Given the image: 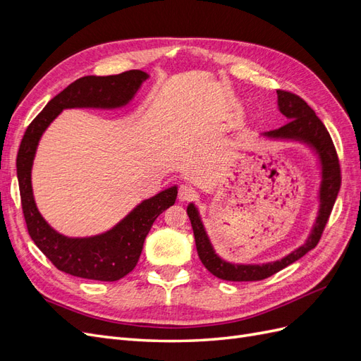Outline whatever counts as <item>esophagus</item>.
Masks as SVG:
<instances>
[{
  "mask_svg": "<svg viewBox=\"0 0 361 361\" xmlns=\"http://www.w3.org/2000/svg\"><path fill=\"white\" fill-rule=\"evenodd\" d=\"M195 195V190L191 187L190 183H182L179 187V192H178V199L179 202H188L191 200Z\"/></svg>",
  "mask_w": 361,
  "mask_h": 361,
  "instance_id": "esophagus-1",
  "label": "esophagus"
}]
</instances>
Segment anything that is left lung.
<instances>
[{
  "label": "left lung",
  "mask_w": 361,
  "mask_h": 361,
  "mask_svg": "<svg viewBox=\"0 0 361 361\" xmlns=\"http://www.w3.org/2000/svg\"><path fill=\"white\" fill-rule=\"evenodd\" d=\"M277 104L280 113L285 116L289 122L283 125L279 129L268 130L264 135L274 140H292L300 141L310 146L321 162V188H319V212L316 216V221L313 224L312 232L302 245L292 253L285 256L276 262H268V264L262 265H241V264H231L224 259H221L215 253V250L209 241L204 226L202 223L200 214L192 203L188 204L187 214L190 216V221L192 226L195 247H197V253L202 260L204 268L214 274L215 277L227 280V281H257L264 280L276 272L281 271L283 268L289 267L295 260L302 257L305 253H309L312 248L318 245L322 232L325 228L334 202L337 199V192L341 190V166H338V158L336 154V149L333 145V140L329 134V130L324 126L319 117L314 114V111L307 105V102L302 101L300 96L293 94L290 92L277 90Z\"/></svg>",
  "instance_id": "obj_1"
}]
</instances>
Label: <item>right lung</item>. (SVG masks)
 I'll return each mask as SVG.
<instances>
[{
	"mask_svg": "<svg viewBox=\"0 0 361 361\" xmlns=\"http://www.w3.org/2000/svg\"><path fill=\"white\" fill-rule=\"evenodd\" d=\"M149 78L143 71H128L110 76H82L47 104L28 125L20 141L16 171L20 203L28 233L52 265L66 274L116 281L129 274L137 265L145 239L152 224L178 197V187L158 192L134 207L110 231L89 238H68L45 221L37 209L31 188V167L39 140L45 129L66 108H105L126 105Z\"/></svg>",
	"mask_w": 361,
	"mask_h": 361,
	"instance_id": "add662e5",
	"label": "right lung"
}]
</instances>
